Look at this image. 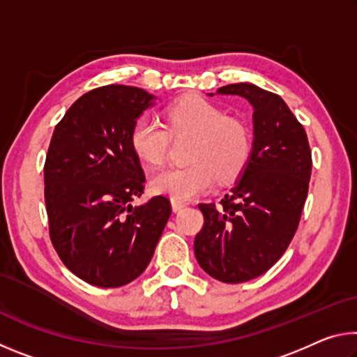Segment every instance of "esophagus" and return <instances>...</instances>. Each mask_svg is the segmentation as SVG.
<instances>
[{"instance_id": "34e87169", "label": "esophagus", "mask_w": 357, "mask_h": 357, "mask_svg": "<svg viewBox=\"0 0 357 357\" xmlns=\"http://www.w3.org/2000/svg\"><path fill=\"white\" fill-rule=\"evenodd\" d=\"M172 208L174 213H178V211H181L183 208H185V203L184 202H176V200H172Z\"/></svg>"}]
</instances>
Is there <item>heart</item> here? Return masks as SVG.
<instances>
[{
    "mask_svg": "<svg viewBox=\"0 0 357 357\" xmlns=\"http://www.w3.org/2000/svg\"><path fill=\"white\" fill-rule=\"evenodd\" d=\"M167 123L153 116L138 118L130 130L135 154L148 165L165 160L174 135H193L189 162L181 168H167L151 178V189L172 200L187 202L209 192L219 178L222 183L236 178L250 154V135L238 119L227 118L219 107L202 98H187L167 108ZM171 130L168 131L167 129Z\"/></svg>",
    "mask_w": 357,
    "mask_h": 357,
    "instance_id": "heart-1",
    "label": "heart"
}]
</instances>
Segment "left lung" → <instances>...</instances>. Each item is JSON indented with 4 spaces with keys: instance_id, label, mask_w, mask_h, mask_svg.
Instances as JSON below:
<instances>
[{
    "instance_id": "1",
    "label": "left lung",
    "mask_w": 357,
    "mask_h": 357,
    "mask_svg": "<svg viewBox=\"0 0 357 357\" xmlns=\"http://www.w3.org/2000/svg\"><path fill=\"white\" fill-rule=\"evenodd\" d=\"M215 94L249 102L253 140L220 206L198 204L204 225L193 250L204 273L241 283L273 268L291 243L309 192L312 154L304 128L280 96L252 83L227 84Z\"/></svg>"
}]
</instances>
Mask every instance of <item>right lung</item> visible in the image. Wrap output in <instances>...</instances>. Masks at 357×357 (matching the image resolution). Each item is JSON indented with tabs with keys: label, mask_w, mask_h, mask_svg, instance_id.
Returning a JSON list of instances; mask_svg holds the SVG:
<instances>
[{
	"label": "right lung",
	"mask_w": 357,
	"mask_h": 357,
	"mask_svg": "<svg viewBox=\"0 0 357 357\" xmlns=\"http://www.w3.org/2000/svg\"><path fill=\"white\" fill-rule=\"evenodd\" d=\"M155 96L108 84L83 94L53 132L44 183L50 238L78 279L100 288L135 280L148 268L172 214L167 197L140 206L144 173L130 130Z\"/></svg>",
	"instance_id": "right-lung-1"
}]
</instances>
